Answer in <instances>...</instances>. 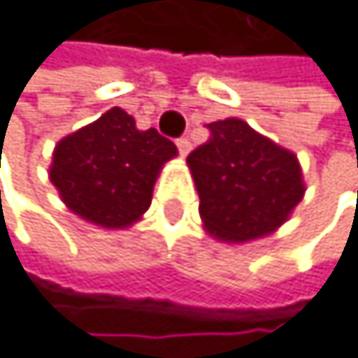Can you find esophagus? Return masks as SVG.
I'll use <instances>...</instances> for the list:
<instances>
[{
	"label": "esophagus",
	"instance_id": "esophagus-1",
	"mask_svg": "<svg viewBox=\"0 0 358 358\" xmlns=\"http://www.w3.org/2000/svg\"><path fill=\"white\" fill-rule=\"evenodd\" d=\"M176 144H178V151H180V155H187L189 151H192V140H189V138L176 140Z\"/></svg>",
	"mask_w": 358,
	"mask_h": 358
}]
</instances>
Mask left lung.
Here are the masks:
<instances>
[{
	"instance_id": "1",
	"label": "left lung",
	"mask_w": 358,
	"mask_h": 358,
	"mask_svg": "<svg viewBox=\"0 0 358 358\" xmlns=\"http://www.w3.org/2000/svg\"><path fill=\"white\" fill-rule=\"evenodd\" d=\"M207 129L211 138L187 155L205 229L229 243L276 231L305 194L296 155L238 117Z\"/></svg>"
}]
</instances>
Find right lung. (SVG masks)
Here are the masks:
<instances>
[{
    "instance_id": "right-lung-1",
    "label": "right lung",
    "mask_w": 358,
    "mask_h": 358,
    "mask_svg": "<svg viewBox=\"0 0 358 358\" xmlns=\"http://www.w3.org/2000/svg\"><path fill=\"white\" fill-rule=\"evenodd\" d=\"M176 155L171 140L155 129L140 131L134 117L113 106L57 142L48 176L73 214L124 229L149 209L155 178Z\"/></svg>"
}]
</instances>
